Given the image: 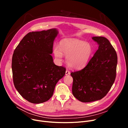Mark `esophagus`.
Here are the masks:
<instances>
[{
    "instance_id": "34e87169",
    "label": "esophagus",
    "mask_w": 128,
    "mask_h": 128,
    "mask_svg": "<svg viewBox=\"0 0 128 128\" xmlns=\"http://www.w3.org/2000/svg\"><path fill=\"white\" fill-rule=\"evenodd\" d=\"M69 74H70V72L68 70H66V72H65V75H69Z\"/></svg>"
}]
</instances>
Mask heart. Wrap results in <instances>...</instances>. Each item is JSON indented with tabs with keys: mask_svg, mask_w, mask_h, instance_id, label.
I'll return each mask as SVG.
<instances>
[{
	"mask_svg": "<svg viewBox=\"0 0 128 128\" xmlns=\"http://www.w3.org/2000/svg\"><path fill=\"white\" fill-rule=\"evenodd\" d=\"M93 48L88 42L77 39L62 40L53 50L54 55L58 61L63 60V54L66 56V63L70 68L80 69L88 63L93 53Z\"/></svg>",
	"mask_w": 128,
	"mask_h": 128,
	"instance_id": "heart-1",
	"label": "heart"
}]
</instances>
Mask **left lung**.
<instances>
[{
  "instance_id": "obj_1",
  "label": "left lung",
  "mask_w": 128,
  "mask_h": 128,
  "mask_svg": "<svg viewBox=\"0 0 128 128\" xmlns=\"http://www.w3.org/2000/svg\"><path fill=\"white\" fill-rule=\"evenodd\" d=\"M98 50L82 70L72 72V93L82 102H91L103 98L110 90L116 76L117 55L104 37H93Z\"/></svg>"
}]
</instances>
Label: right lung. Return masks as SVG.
Segmentation results:
<instances>
[{
	"instance_id": "obj_1",
	"label": "right lung",
	"mask_w": 128,
	"mask_h": 128,
	"mask_svg": "<svg viewBox=\"0 0 128 128\" xmlns=\"http://www.w3.org/2000/svg\"><path fill=\"white\" fill-rule=\"evenodd\" d=\"M58 34L56 28L28 32L16 47L12 59L15 88L24 98L34 104L48 100L66 69L54 63L51 54Z\"/></svg>"
}]
</instances>
